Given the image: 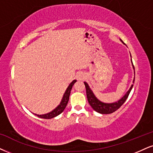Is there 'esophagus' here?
I'll return each mask as SVG.
<instances>
[{"instance_id":"34e87169","label":"esophagus","mask_w":153,"mask_h":153,"mask_svg":"<svg viewBox=\"0 0 153 153\" xmlns=\"http://www.w3.org/2000/svg\"><path fill=\"white\" fill-rule=\"evenodd\" d=\"M85 76H86L85 74H84V72H82V71H79V72L77 73L76 75V78L78 80L84 79L85 78Z\"/></svg>"}]
</instances>
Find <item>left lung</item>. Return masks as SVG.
Returning a JSON list of instances; mask_svg holds the SVG:
<instances>
[{
  "mask_svg": "<svg viewBox=\"0 0 153 153\" xmlns=\"http://www.w3.org/2000/svg\"><path fill=\"white\" fill-rule=\"evenodd\" d=\"M120 41L123 43V42L121 39H120ZM131 62H132V59H131ZM132 65H133V62H132ZM133 69H135L133 65ZM134 81H135V78L134 79H133V83H134ZM84 84H85L86 97H87V100L88 101V103H89L90 105H91L92 108H93L94 111H96L97 112L101 114H112V113L115 112L116 110H118V109L123 104L124 102L126 101V99H128L130 92H131L132 88H133V84H132L128 91L126 92L125 95H124L120 100H118V101H116V102H114V103H108L101 102V101H99V100L95 97V95H94L93 91H91V89L90 88L89 86L88 85L87 83L84 82Z\"/></svg>",
  "mask_w": 153,
  "mask_h": 153,
  "instance_id": "left-lung-1",
  "label": "left lung"
}]
</instances>
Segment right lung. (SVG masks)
Masks as SVG:
<instances>
[{"mask_svg": "<svg viewBox=\"0 0 153 153\" xmlns=\"http://www.w3.org/2000/svg\"><path fill=\"white\" fill-rule=\"evenodd\" d=\"M76 82V80H74L72 81V82H71V84H69V86H68L67 90H66L65 92V94H64L63 97H62V99L60 102L59 105L56 107V108H54L53 111H52L51 112L48 113V114H42V115H38V114H35L37 116H38L39 118H45V119H50V118H54L58 115H59L60 114H62L63 112V111L65 110L66 106H67L68 101H69V95H70L71 93V90L72 88V86L74 83Z\"/></svg>", "mask_w": 153, "mask_h": 153, "instance_id": "add662e5", "label": "right lung"}]
</instances>
